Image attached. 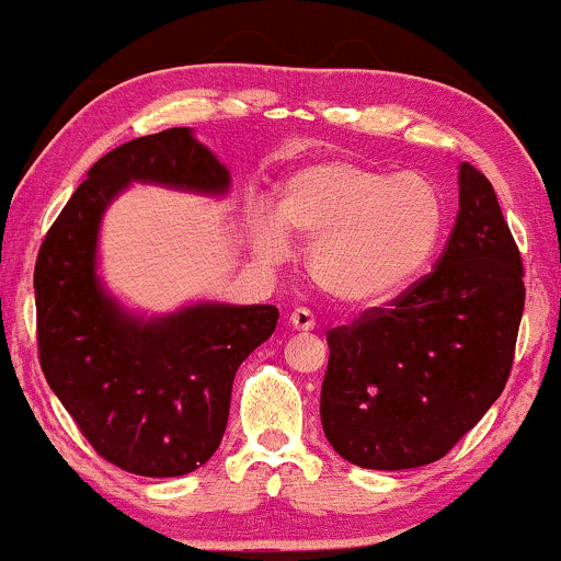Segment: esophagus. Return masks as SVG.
Wrapping results in <instances>:
<instances>
[{
  "instance_id": "1",
  "label": "esophagus",
  "mask_w": 561,
  "mask_h": 561,
  "mask_svg": "<svg viewBox=\"0 0 561 561\" xmlns=\"http://www.w3.org/2000/svg\"><path fill=\"white\" fill-rule=\"evenodd\" d=\"M289 327L298 332H311L313 327H317V319H313V313L308 311V308H295V311L289 313Z\"/></svg>"
}]
</instances>
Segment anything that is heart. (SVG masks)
<instances>
[{
    "label": "heart",
    "instance_id": "heart-1",
    "mask_svg": "<svg viewBox=\"0 0 561 561\" xmlns=\"http://www.w3.org/2000/svg\"><path fill=\"white\" fill-rule=\"evenodd\" d=\"M443 197L420 173H392L347 158L298 165L279 182L276 210H250L255 259L276 266L289 237L311 242L308 274L343 306H379L401 295L433 259Z\"/></svg>",
    "mask_w": 561,
    "mask_h": 561
}]
</instances>
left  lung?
<instances>
[{
  "instance_id": "obj_1",
  "label": "left lung",
  "mask_w": 561,
  "mask_h": 561,
  "mask_svg": "<svg viewBox=\"0 0 561 561\" xmlns=\"http://www.w3.org/2000/svg\"><path fill=\"white\" fill-rule=\"evenodd\" d=\"M523 308V261L493 184L461 163L459 216L435 272L327 332V440L351 465L388 472L446 456L504 390Z\"/></svg>"
}]
</instances>
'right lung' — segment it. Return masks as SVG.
I'll use <instances>...</instances> for the list:
<instances>
[{
  "instance_id": "add662e5",
  "label": "right lung",
  "mask_w": 561,
  "mask_h": 561,
  "mask_svg": "<svg viewBox=\"0 0 561 561\" xmlns=\"http://www.w3.org/2000/svg\"><path fill=\"white\" fill-rule=\"evenodd\" d=\"M131 184L227 197L231 173L192 128L115 147L89 169L36 259L38 362L96 454L145 478H179L221 446L240 364L276 330L274 306H126L100 274L102 218Z\"/></svg>"
}]
</instances>
